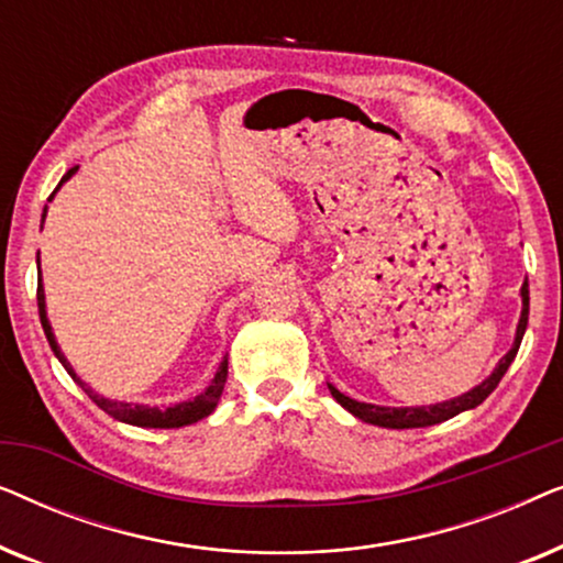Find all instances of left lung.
<instances>
[{
	"label": "left lung",
	"instance_id": "1",
	"mask_svg": "<svg viewBox=\"0 0 563 563\" xmlns=\"http://www.w3.org/2000/svg\"><path fill=\"white\" fill-rule=\"evenodd\" d=\"M520 295H522V312H520V322H518V335H515V343H512L510 353H507V356L499 361V366L495 368V374H492L487 382H482L479 387H474L472 391H466V395H461L456 399H449V402H441V405H430V407H379V405H364V402H356V399L345 397L343 391H338L333 387V384H328L330 395H333L338 402H341L351 415H356L358 420L372 422V426H382V428H395V430L428 428V426H435V422H443V420L453 418V415H459V412H464V410H472V407L482 405L484 399H487L492 391H495L499 379H503L507 368H510L512 358L518 356L520 341H522V335H526V328H528V305H530L528 282L522 284Z\"/></svg>",
	"mask_w": 563,
	"mask_h": 563
}]
</instances>
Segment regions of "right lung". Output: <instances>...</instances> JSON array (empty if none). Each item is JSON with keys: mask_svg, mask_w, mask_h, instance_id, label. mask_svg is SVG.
Instances as JSON below:
<instances>
[{"mask_svg": "<svg viewBox=\"0 0 563 563\" xmlns=\"http://www.w3.org/2000/svg\"><path fill=\"white\" fill-rule=\"evenodd\" d=\"M76 168H79V166L68 168L64 179L58 181V187L68 179V176H71V174L76 172ZM53 195H56V191H53ZM53 195H51V197H53ZM51 197H48V202H51ZM43 220H45V212H43ZM37 264H41V261H37ZM37 310H41V322H43L45 338H48V343H51L53 353H56V358L60 361V364H64L66 372L71 374V379H74L76 384H81L84 391H87L91 402H95V405L99 407V410H104L107 415H112L114 420L128 422V426H137V428H181V426H191V422L207 418V415H210V412L214 410V407H218V399H220V395H222V389H225V379H228V358H222L218 374H214L212 384L202 391V395H197L195 399H189V402H179V405H174V407H166V410H158V407H148V405L112 402V399H104V397L95 395V391H91V389L87 387V384H84V382L79 379V376H76L71 364H68L66 356H64V353H60V349H58L56 335H53V330H51L48 314H45V295H43V287H37Z\"/></svg>", "mask_w": 563, "mask_h": 563, "instance_id": "1", "label": "right lung"}]
</instances>
